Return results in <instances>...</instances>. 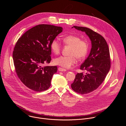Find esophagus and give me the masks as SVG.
<instances>
[{
  "mask_svg": "<svg viewBox=\"0 0 126 126\" xmlns=\"http://www.w3.org/2000/svg\"><path fill=\"white\" fill-rule=\"evenodd\" d=\"M58 70H59V71H62V72H63V71H66V70L65 69L62 68H61V67H59V68H58Z\"/></svg>",
  "mask_w": 126,
  "mask_h": 126,
  "instance_id": "34e87169",
  "label": "esophagus"
}]
</instances>
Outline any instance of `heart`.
Returning a JSON list of instances; mask_svg holds the SVG:
<instances>
[{
  "label": "heart",
  "instance_id": "b5f03b06",
  "mask_svg": "<svg viewBox=\"0 0 126 126\" xmlns=\"http://www.w3.org/2000/svg\"><path fill=\"white\" fill-rule=\"evenodd\" d=\"M65 45L71 47L69 56H60L56 58L54 62L56 65L61 67L69 68L76 64L77 58L82 60L85 58L89 50L88 42L76 35H69L62 39ZM52 51L56 55L60 53L61 46L60 42L56 39L53 40L50 44Z\"/></svg>",
  "mask_w": 126,
  "mask_h": 126
}]
</instances>
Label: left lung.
Wrapping results in <instances>:
<instances>
[{
	"instance_id": "obj_1",
	"label": "left lung",
	"mask_w": 126,
	"mask_h": 126,
	"mask_svg": "<svg viewBox=\"0 0 126 126\" xmlns=\"http://www.w3.org/2000/svg\"><path fill=\"white\" fill-rule=\"evenodd\" d=\"M75 29L85 32L91 41L90 53L80 66L87 73H77L71 84L73 90L81 94H86L97 89L104 81L111 67L110 51L104 38L92 29L74 26Z\"/></svg>"
}]
</instances>
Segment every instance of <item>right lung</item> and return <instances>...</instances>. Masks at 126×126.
I'll return each mask as SVG.
<instances>
[{
    "label": "right lung",
    "instance_id": "1",
    "mask_svg": "<svg viewBox=\"0 0 126 126\" xmlns=\"http://www.w3.org/2000/svg\"><path fill=\"white\" fill-rule=\"evenodd\" d=\"M62 30L61 27L39 24L27 31L17 41L13 52L16 73L32 90L41 92L50 87L57 67L43 65L50 62L51 42Z\"/></svg>",
    "mask_w": 126,
    "mask_h": 126
}]
</instances>
